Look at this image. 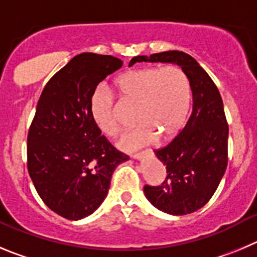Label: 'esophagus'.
Masks as SVG:
<instances>
[{
    "instance_id": "obj_1",
    "label": "esophagus",
    "mask_w": 257,
    "mask_h": 257,
    "mask_svg": "<svg viewBox=\"0 0 257 257\" xmlns=\"http://www.w3.org/2000/svg\"><path fill=\"white\" fill-rule=\"evenodd\" d=\"M141 156H143V154H135V155H133V158L138 159L139 160V159H141Z\"/></svg>"
}]
</instances>
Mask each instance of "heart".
I'll list each match as a JSON object with an SVG mask.
<instances>
[{
  "label": "heart",
  "instance_id": "obj_1",
  "mask_svg": "<svg viewBox=\"0 0 257 257\" xmlns=\"http://www.w3.org/2000/svg\"><path fill=\"white\" fill-rule=\"evenodd\" d=\"M122 96L138 103L134 123L118 141V148L134 151L149 145L156 138L169 140L184 124L190 104L189 78L182 68L144 67L128 70L116 80ZM90 114L101 133L113 138L121 130L111 90L98 85L90 97Z\"/></svg>",
  "mask_w": 257,
  "mask_h": 257
}]
</instances>
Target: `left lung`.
I'll list each match as a JSON object with an SVG mask.
<instances>
[{"label": "left lung", "instance_id": "obj_1", "mask_svg": "<svg viewBox=\"0 0 257 257\" xmlns=\"http://www.w3.org/2000/svg\"><path fill=\"white\" fill-rule=\"evenodd\" d=\"M173 63L189 78L193 109L187 124L155 155L167 168L160 185H145L144 193L154 207L168 214L184 216L202 208L216 192L227 168L228 124L218 88L189 54L170 50L139 55L135 63Z\"/></svg>", "mask_w": 257, "mask_h": 257}]
</instances>
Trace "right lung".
Instances as JSON below:
<instances>
[{"instance_id":"right-lung-1","label":"right lung","mask_w":257,"mask_h":257,"mask_svg":"<svg viewBox=\"0 0 257 257\" xmlns=\"http://www.w3.org/2000/svg\"><path fill=\"white\" fill-rule=\"evenodd\" d=\"M122 64L112 55L79 54L39 98L28 134V170L44 203L67 219L93 213L108 194L114 169L128 160L101 135L89 106L98 83Z\"/></svg>"}]
</instances>
